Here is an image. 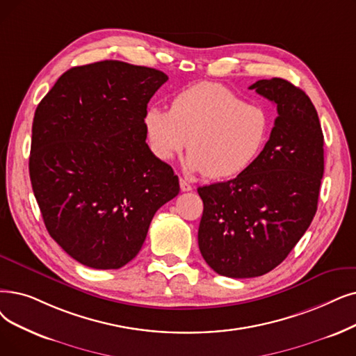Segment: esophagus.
Instances as JSON below:
<instances>
[{
    "mask_svg": "<svg viewBox=\"0 0 356 356\" xmlns=\"http://www.w3.org/2000/svg\"><path fill=\"white\" fill-rule=\"evenodd\" d=\"M180 189L181 192H191L192 191V184H189L184 179H180Z\"/></svg>",
    "mask_w": 356,
    "mask_h": 356,
    "instance_id": "obj_1",
    "label": "esophagus"
}]
</instances>
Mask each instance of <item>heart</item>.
<instances>
[{
  "instance_id": "obj_1",
  "label": "heart",
  "mask_w": 356,
  "mask_h": 356,
  "mask_svg": "<svg viewBox=\"0 0 356 356\" xmlns=\"http://www.w3.org/2000/svg\"><path fill=\"white\" fill-rule=\"evenodd\" d=\"M143 123L154 156L168 161L188 145V172L211 179L244 173L264 151L270 132L264 106L244 102L218 83H199L180 91L170 111L151 106Z\"/></svg>"
}]
</instances>
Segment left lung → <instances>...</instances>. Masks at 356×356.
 Listing matches in <instances>:
<instances>
[{
    "instance_id": "1",
    "label": "left lung",
    "mask_w": 356,
    "mask_h": 356,
    "mask_svg": "<svg viewBox=\"0 0 356 356\" xmlns=\"http://www.w3.org/2000/svg\"><path fill=\"white\" fill-rule=\"evenodd\" d=\"M249 88L276 104L269 141L244 173L197 189L199 250L228 277L261 276L282 264L314 218L324 172V138L310 97L284 79Z\"/></svg>"
}]
</instances>
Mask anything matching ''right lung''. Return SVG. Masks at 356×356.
<instances>
[{"mask_svg": "<svg viewBox=\"0 0 356 356\" xmlns=\"http://www.w3.org/2000/svg\"><path fill=\"white\" fill-rule=\"evenodd\" d=\"M168 76L122 60L74 67L39 103L29 172L51 237L81 265L125 266L179 177L145 143L144 115Z\"/></svg>", "mask_w": 356, "mask_h": 356, "instance_id": "obj_1", "label": "right lung"}]
</instances>
